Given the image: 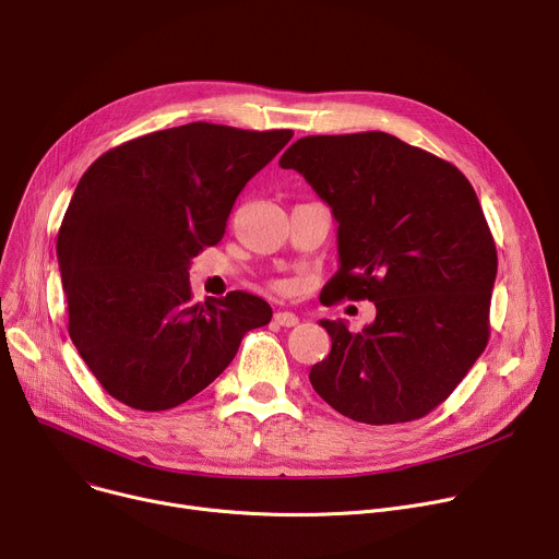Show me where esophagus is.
I'll list each match as a JSON object with an SVG mask.
<instances>
[{"mask_svg": "<svg viewBox=\"0 0 559 559\" xmlns=\"http://www.w3.org/2000/svg\"><path fill=\"white\" fill-rule=\"evenodd\" d=\"M274 321L283 328H292L299 323V317H296L294 312H287V310H278V312H274Z\"/></svg>", "mask_w": 559, "mask_h": 559, "instance_id": "obj_1", "label": "esophagus"}]
</instances>
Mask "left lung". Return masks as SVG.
<instances>
[{"instance_id":"left-lung-1","label":"left lung","mask_w":559,"mask_h":559,"mask_svg":"<svg viewBox=\"0 0 559 559\" xmlns=\"http://www.w3.org/2000/svg\"><path fill=\"white\" fill-rule=\"evenodd\" d=\"M294 168L340 222V270L323 304L373 301L376 321L321 325L330 355L314 391L350 420L397 425L427 416L490 340L497 247L467 177L386 132L319 134L292 143Z\"/></svg>"}]
</instances>
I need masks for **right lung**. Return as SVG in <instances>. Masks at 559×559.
<instances>
[{
  "label": "right lung",
  "mask_w": 559,
  "mask_h": 559,
  "mask_svg": "<svg viewBox=\"0 0 559 559\" xmlns=\"http://www.w3.org/2000/svg\"><path fill=\"white\" fill-rule=\"evenodd\" d=\"M292 130L186 123L126 141L81 177L58 231L69 337L100 386L139 412L206 389L272 308L249 292L193 301L189 265Z\"/></svg>",
  "instance_id": "right-lung-1"
}]
</instances>
